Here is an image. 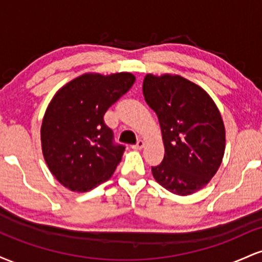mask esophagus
I'll list each match as a JSON object with an SVG mask.
<instances>
[{"mask_svg":"<svg viewBox=\"0 0 262 262\" xmlns=\"http://www.w3.org/2000/svg\"><path fill=\"white\" fill-rule=\"evenodd\" d=\"M144 145H145V143H144L143 140H138V143L135 144V145L133 146L134 149H137V150H141L144 148Z\"/></svg>","mask_w":262,"mask_h":262,"instance_id":"esophagus-1","label":"esophagus"}]
</instances>
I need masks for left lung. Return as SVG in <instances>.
Here are the masks:
<instances>
[{
	"mask_svg": "<svg viewBox=\"0 0 262 262\" xmlns=\"http://www.w3.org/2000/svg\"><path fill=\"white\" fill-rule=\"evenodd\" d=\"M143 95L158 116L165 146L164 160L151 167L156 182L179 196L202 189L224 156L225 128L217 104L180 75L148 74Z\"/></svg>",
	"mask_w": 262,
	"mask_h": 262,
	"instance_id": "left-lung-1",
	"label": "left lung"
}]
</instances>
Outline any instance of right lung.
Wrapping results in <instances>:
<instances>
[{
  "label": "right lung",
  "mask_w": 262,
  "mask_h": 262,
  "mask_svg": "<svg viewBox=\"0 0 262 262\" xmlns=\"http://www.w3.org/2000/svg\"><path fill=\"white\" fill-rule=\"evenodd\" d=\"M134 81L130 73H89L54 95L41 122V151L64 187L87 192L113 175L125 148L113 144L103 116Z\"/></svg>",
  "instance_id": "obj_1"
}]
</instances>
